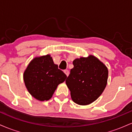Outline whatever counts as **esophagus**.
<instances>
[{
    "mask_svg": "<svg viewBox=\"0 0 132 132\" xmlns=\"http://www.w3.org/2000/svg\"><path fill=\"white\" fill-rule=\"evenodd\" d=\"M64 73L66 74V75L67 76H69V71L68 70V69H66V70H64Z\"/></svg>",
    "mask_w": 132,
    "mask_h": 132,
    "instance_id": "esophagus-1",
    "label": "esophagus"
}]
</instances>
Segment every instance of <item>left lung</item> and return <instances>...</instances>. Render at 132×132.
Here are the masks:
<instances>
[{"mask_svg":"<svg viewBox=\"0 0 132 132\" xmlns=\"http://www.w3.org/2000/svg\"><path fill=\"white\" fill-rule=\"evenodd\" d=\"M74 68L66 80L76 104L85 105L102 94L108 79V69L97 57L89 56L73 61Z\"/></svg>","mask_w":132,"mask_h":132,"instance_id":"obj_1","label":"left lung"}]
</instances>
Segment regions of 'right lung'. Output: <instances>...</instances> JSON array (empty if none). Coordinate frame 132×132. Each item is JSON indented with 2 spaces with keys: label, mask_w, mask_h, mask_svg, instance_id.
I'll use <instances>...</instances> for the list:
<instances>
[{
  "label": "right lung",
  "mask_w": 132,
  "mask_h": 132,
  "mask_svg": "<svg viewBox=\"0 0 132 132\" xmlns=\"http://www.w3.org/2000/svg\"><path fill=\"white\" fill-rule=\"evenodd\" d=\"M66 78L67 76L54 64L49 54L33 59L23 74L28 92L40 101L51 99L57 86Z\"/></svg>",
  "instance_id": "obj_1"
}]
</instances>
